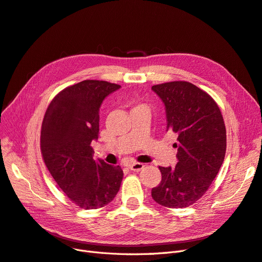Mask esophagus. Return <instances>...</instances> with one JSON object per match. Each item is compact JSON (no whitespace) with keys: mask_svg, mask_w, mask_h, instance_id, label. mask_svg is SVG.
<instances>
[{"mask_svg":"<svg viewBox=\"0 0 262 262\" xmlns=\"http://www.w3.org/2000/svg\"><path fill=\"white\" fill-rule=\"evenodd\" d=\"M128 166H129V169H132L134 171H140L144 167V165H143L142 163H138V162L130 163Z\"/></svg>","mask_w":262,"mask_h":262,"instance_id":"34e87169","label":"esophagus"}]
</instances>
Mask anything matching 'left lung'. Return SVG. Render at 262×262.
<instances>
[{"mask_svg":"<svg viewBox=\"0 0 262 262\" xmlns=\"http://www.w3.org/2000/svg\"><path fill=\"white\" fill-rule=\"evenodd\" d=\"M165 104L167 130L177 135L178 163L162 167V180L151 195L168 208L188 207L205 194L224 163L225 121L216 101L186 81L153 85Z\"/></svg>","mask_w":262,"mask_h":262,"instance_id":"8db88e82","label":"left lung"}]
</instances>
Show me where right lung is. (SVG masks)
Instances as JSON below:
<instances>
[{
	"label": "right lung",
	"instance_id": "1",
	"mask_svg": "<svg viewBox=\"0 0 262 262\" xmlns=\"http://www.w3.org/2000/svg\"><path fill=\"white\" fill-rule=\"evenodd\" d=\"M120 87L106 81H82L58 93L44 115L45 165L64 194L84 209L109 204L121 187L122 168L94 160L91 146L98 138L100 104Z\"/></svg>",
	"mask_w": 262,
	"mask_h": 262
}]
</instances>
